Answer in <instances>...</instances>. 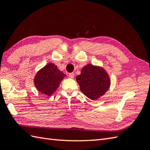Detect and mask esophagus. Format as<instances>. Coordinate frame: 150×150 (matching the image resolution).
Instances as JSON below:
<instances>
[{
  "instance_id": "34e87169",
  "label": "esophagus",
  "mask_w": 150,
  "mask_h": 150,
  "mask_svg": "<svg viewBox=\"0 0 150 150\" xmlns=\"http://www.w3.org/2000/svg\"><path fill=\"white\" fill-rule=\"evenodd\" d=\"M74 73H70V74H69V75H68V76H69V77L70 78V79H74Z\"/></svg>"
}]
</instances>
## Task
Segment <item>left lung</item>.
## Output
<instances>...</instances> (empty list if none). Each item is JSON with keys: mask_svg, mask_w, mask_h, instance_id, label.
I'll return each instance as SVG.
<instances>
[{"mask_svg": "<svg viewBox=\"0 0 150 150\" xmlns=\"http://www.w3.org/2000/svg\"><path fill=\"white\" fill-rule=\"evenodd\" d=\"M81 91L92 100L105 95L110 86L109 74L103 67L88 64L82 69L81 75L76 76Z\"/></svg>", "mask_w": 150, "mask_h": 150, "instance_id": "obj_1", "label": "left lung"}]
</instances>
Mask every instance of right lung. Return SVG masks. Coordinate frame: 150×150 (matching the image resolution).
<instances>
[{"label":"right lung","instance_id":"obj_1","mask_svg":"<svg viewBox=\"0 0 150 150\" xmlns=\"http://www.w3.org/2000/svg\"><path fill=\"white\" fill-rule=\"evenodd\" d=\"M66 75L54 63H48L36 73L34 86L38 91L50 96L56 91Z\"/></svg>","mask_w":150,"mask_h":150}]
</instances>
